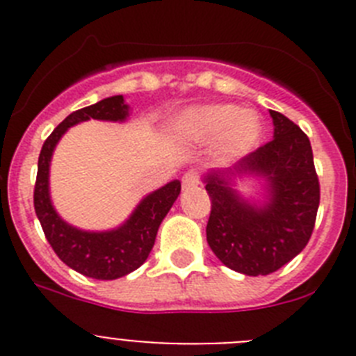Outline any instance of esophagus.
<instances>
[{"mask_svg":"<svg viewBox=\"0 0 356 356\" xmlns=\"http://www.w3.org/2000/svg\"><path fill=\"white\" fill-rule=\"evenodd\" d=\"M197 184H200V175L196 171H187L184 175V178H181L184 188H194L197 187Z\"/></svg>","mask_w":356,"mask_h":356,"instance_id":"obj_1","label":"esophagus"}]
</instances>
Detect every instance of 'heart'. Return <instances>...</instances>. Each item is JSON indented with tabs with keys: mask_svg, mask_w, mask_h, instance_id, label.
<instances>
[{
	"mask_svg": "<svg viewBox=\"0 0 356 356\" xmlns=\"http://www.w3.org/2000/svg\"><path fill=\"white\" fill-rule=\"evenodd\" d=\"M175 131L193 143L217 140V156L235 160L248 155L260 140L262 122L251 110L237 105H203L188 108L178 118Z\"/></svg>",
	"mask_w": 356,
	"mask_h": 356,
	"instance_id": "1",
	"label": "heart"
}]
</instances>
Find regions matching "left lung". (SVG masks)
<instances>
[{
  "instance_id": "left-lung-1",
  "label": "left lung",
  "mask_w": 356,
  "mask_h": 356,
  "mask_svg": "<svg viewBox=\"0 0 356 356\" xmlns=\"http://www.w3.org/2000/svg\"><path fill=\"white\" fill-rule=\"evenodd\" d=\"M271 143L238 160L234 168L203 176L210 196L207 241L216 257L234 271L264 276L278 271L308 244L319 209V180L312 146L298 124L269 110ZM241 177L264 181L262 202L244 198Z\"/></svg>"
}]
</instances>
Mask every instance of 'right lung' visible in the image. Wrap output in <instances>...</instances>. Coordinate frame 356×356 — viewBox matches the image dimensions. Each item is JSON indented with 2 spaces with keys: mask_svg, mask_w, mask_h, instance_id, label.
<instances>
[{
  "mask_svg": "<svg viewBox=\"0 0 356 356\" xmlns=\"http://www.w3.org/2000/svg\"><path fill=\"white\" fill-rule=\"evenodd\" d=\"M128 115L130 106L122 96L105 97L94 105L76 110L53 130L39 155L33 207L44 235L65 266L94 280H118L146 262L155 244L160 222L168 216L181 191L180 180L169 181L144 196L121 226L105 232L76 228L58 216L49 196V165L62 135L78 122L89 119L124 122Z\"/></svg>",
  "mask_w": 356,
  "mask_h": 356,
  "instance_id": "1",
  "label": "right lung"
}]
</instances>
